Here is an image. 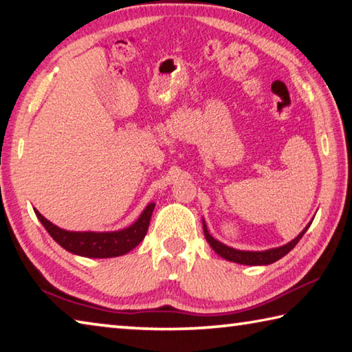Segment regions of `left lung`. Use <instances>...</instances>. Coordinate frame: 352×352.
Wrapping results in <instances>:
<instances>
[{
  "label": "left lung",
  "mask_w": 352,
  "mask_h": 352,
  "mask_svg": "<svg viewBox=\"0 0 352 352\" xmlns=\"http://www.w3.org/2000/svg\"><path fill=\"white\" fill-rule=\"evenodd\" d=\"M309 225L294 239V241H291L289 243L283 245V247L267 250V251H239L234 248H230V247H227V245L221 243L219 241H216L214 237L210 236L205 222H204V234H205V239H207V242L211 245V248H213L219 256L227 258V261H230V262H236V263H242V265H270L276 261H279V258H282L285 254H288L289 251L296 247L297 242L300 241L302 236L305 234V231L309 228Z\"/></svg>",
  "instance_id": "8db88e82"
}]
</instances>
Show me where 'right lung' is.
<instances>
[{
    "instance_id": "right-lung-1",
    "label": "right lung",
    "mask_w": 352,
    "mask_h": 352,
    "mask_svg": "<svg viewBox=\"0 0 352 352\" xmlns=\"http://www.w3.org/2000/svg\"><path fill=\"white\" fill-rule=\"evenodd\" d=\"M155 210V204H148L144 213L139 216L138 221L131 227L111 231V233H91V231H65L49 222L39 211L35 210V214L39 219V222L44 225L47 233L56 241L64 250L70 251L73 254L94 257V258H104V257H116L129 253L133 250L138 243L142 242L148 231L151 213Z\"/></svg>"
}]
</instances>
